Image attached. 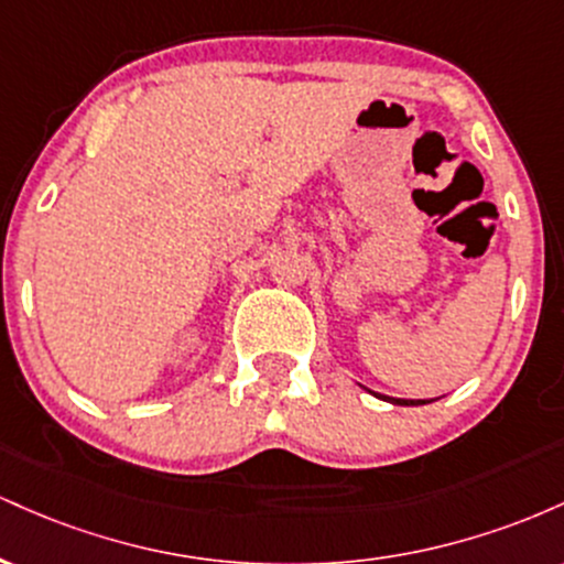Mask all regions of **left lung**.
I'll use <instances>...</instances> for the list:
<instances>
[{
    "mask_svg": "<svg viewBox=\"0 0 564 564\" xmlns=\"http://www.w3.org/2000/svg\"><path fill=\"white\" fill-rule=\"evenodd\" d=\"M368 392H371V390H368ZM373 394H377V398H381V400H387V403H392V405H426V403H435V400H422V398H419V400H413V398H390V394H379V392H373Z\"/></svg>",
    "mask_w": 564,
    "mask_h": 564,
    "instance_id": "8db88e82",
    "label": "left lung"
}]
</instances>
